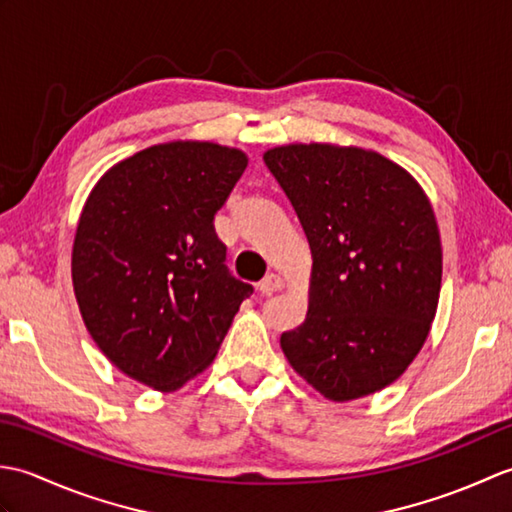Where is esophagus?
Here are the masks:
<instances>
[{
	"mask_svg": "<svg viewBox=\"0 0 512 512\" xmlns=\"http://www.w3.org/2000/svg\"><path fill=\"white\" fill-rule=\"evenodd\" d=\"M284 288V279L275 273H268L262 281H259V290L264 292V295H273V292Z\"/></svg>",
	"mask_w": 512,
	"mask_h": 512,
	"instance_id": "34e87169",
	"label": "esophagus"
}]
</instances>
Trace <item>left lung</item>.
<instances>
[{"instance_id": "left-lung-1", "label": "left lung", "mask_w": 512, "mask_h": 512, "mask_svg": "<svg viewBox=\"0 0 512 512\" xmlns=\"http://www.w3.org/2000/svg\"><path fill=\"white\" fill-rule=\"evenodd\" d=\"M312 250L308 317L281 350L334 402L394 383L436 317L442 246L420 184L376 151L336 145L268 149Z\"/></svg>"}]
</instances>
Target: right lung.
<instances>
[{"instance_id":"add662e5","label":"right lung","mask_w":512,"mask_h":512,"mask_svg":"<svg viewBox=\"0 0 512 512\" xmlns=\"http://www.w3.org/2000/svg\"><path fill=\"white\" fill-rule=\"evenodd\" d=\"M246 165L215 143L154 145L107 171L83 206L76 303L99 350L138 383L173 391L200 374L253 295L213 226Z\"/></svg>"}]
</instances>
